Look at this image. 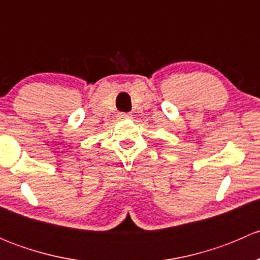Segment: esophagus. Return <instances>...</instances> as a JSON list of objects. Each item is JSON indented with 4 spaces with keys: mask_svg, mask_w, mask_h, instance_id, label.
I'll list each match as a JSON object with an SVG mask.
<instances>
[{
    "mask_svg": "<svg viewBox=\"0 0 260 260\" xmlns=\"http://www.w3.org/2000/svg\"><path fill=\"white\" fill-rule=\"evenodd\" d=\"M132 113H119L118 114V119H131Z\"/></svg>",
    "mask_w": 260,
    "mask_h": 260,
    "instance_id": "obj_1",
    "label": "esophagus"
}]
</instances>
